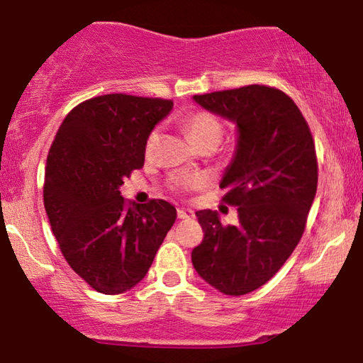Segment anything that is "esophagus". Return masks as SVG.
Returning a JSON list of instances; mask_svg holds the SVG:
<instances>
[{"mask_svg":"<svg viewBox=\"0 0 363 363\" xmlns=\"http://www.w3.org/2000/svg\"><path fill=\"white\" fill-rule=\"evenodd\" d=\"M177 217H179V218H192L194 211H191V208H177Z\"/></svg>","mask_w":363,"mask_h":363,"instance_id":"esophagus-1","label":"esophagus"}]
</instances>
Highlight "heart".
I'll return each mask as SVG.
<instances>
[{"instance_id": "heart-1", "label": "heart", "mask_w": 363, "mask_h": 363, "mask_svg": "<svg viewBox=\"0 0 363 363\" xmlns=\"http://www.w3.org/2000/svg\"><path fill=\"white\" fill-rule=\"evenodd\" d=\"M186 130L187 135L191 138L194 145L197 147L203 146H213L217 147L220 145L223 138V125L222 121L217 118L216 115L211 113V111H197L189 116L186 120ZM157 143H160V130H152L146 138L145 143V152L146 156H151L155 152ZM202 182V177L192 176V177H176L172 181V186L176 189H187L192 186H197V184Z\"/></svg>"}]
</instances>
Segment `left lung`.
<instances>
[{"instance_id": "1", "label": "left lung", "mask_w": 363, "mask_h": 363, "mask_svg": "<svg viewBox=\"0 0 363 363\" xmlns=\"http://www.w3.org/2000/svg\"><path fill=\"white\" fill-rule=\"evenodd\" d=\"M202 108L233 121L237 150L220 181L223 201L238 208L237 225L199 211L202 243L192 264L223 294L242 296L269 281L304 233L318 189L314 140L298 105L267 85L194 95Z\"/></svg>"}]
</instances>
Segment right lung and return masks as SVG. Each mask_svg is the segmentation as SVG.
Returning a JSON list of instances; mask_svg holds the SVG:
<instances>
[{
    "label": "right lung",
    "mask_w": 363,
    "mask_h": 363,
    "mask_svg": "<svg viewBox=\"0 0 363 363\" xmlns=\"http://www.w3.org/2000/svg\"><path fill=\"white\" fill-rule=\"evenodd\" d=\"M171 110V100L95 96L65 116L49 150L50 228L70 268L99 293L120 294L140 283L176 220L169 202L128 206L120 192L145 164L147 135Z\"/></svg>",
    "instance_id": "obj_1"
}]
</instances>
